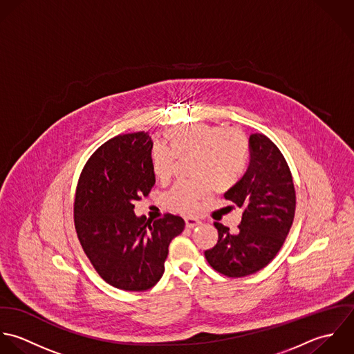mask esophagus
Segmentation results:
<instances>
[{
    "mask_svg": "<svg viewBox=\"0 0 354 354\" xmlns=\"http://www.w3.org/2000/svg\"><path fill=\"white\" fill-rule=\"evenodd\" d=\"M185 223H186V227L187 228H193L196 225H198L201 221L198 218H194V217H186L185 218Z\"/></svg>",
    "mask_w": 354,
    "mask_h": 354,
    "instance_id": "esophagus-1",
    "label": "esophagus"
}]
</instances>
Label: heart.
Instances as JSON below:
<instances>
[{
  "mask_svg": "<svg viewBox=\"0 0 354 354\" xmlns=\"http://www.w3.org/2000/svg\"><path fill=\"white\" fill-rule=\"evenodd\" d=\"M164 142L154 143L149 151L150 169L160 182H167L175 165V158L192 156L190 168L194 180L178 182L164 194V205L174 212L192 214L200 201L216 193L232 189L243 176L249 142L236 129H223L208 123H194L167 130Z\"/></svg>",
  "mask_w": 354,
  "mask_h": 354,
  "instance_id": "b5f03b06",
  "label": "heart"
}]
</instances>
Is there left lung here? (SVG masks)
<instances>
[{
  "label": "left lung",
  "mask_w": 354,
  "mask_h": 354,
  "mask_svg": "<svg viewBox=\"0 0 354 354\" xmlns=\"http://www.w3.org/2000/svg\"><path fill=\"white\" fill-rule=\"evenodd\" d=\"M250 162L242 179L224 198L243 209L235 232L214 223L218 238L205 259L214 271L228 278L252 275L278 254L295 213L292 176L279 147L267 136L249 138Z\"/></svg>",
  "instance_id": "left-lung-1"
}]
</instances>
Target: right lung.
<instances>
[{
	"label": "right lung",
	"mask_w": 354,
	"mask_h": 354,
	"mask_svg": "<svg viewBox=\"0 0 354 354\" xmlns=\"http://www.w3.org/2000/svg\"><path fill=\"white\" fill-rule=\"evenodd\" d=\"M151 146L145 131L102 143L84 164L75 192L73 223L84 254L105 282L126 291H145L161 279L168 246L185 228L180 216L147 220L134 213V203L156 182Z\"/></svg>",
	"instance_id": "obj_1"
}]
</instances>
